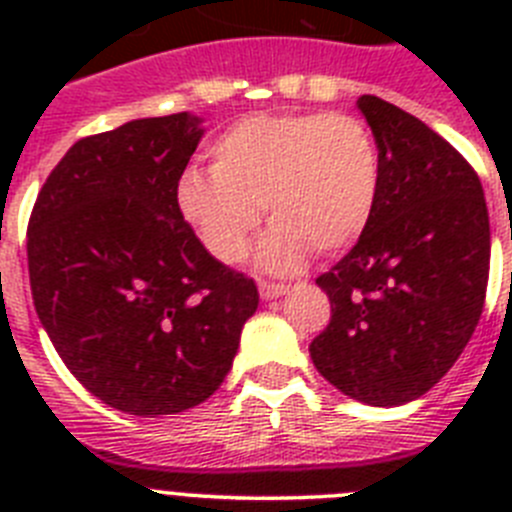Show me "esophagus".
Here are the masks:
<instances>
[{"label": "esophagus", "instance_id": "obj_1", "mask_svg": "<svg viewBox=\"0 0 512 512\" xmlns=\"http://www.w3.org/2000/svg\"><path fill=\"white\" fill-rule=\"evenodd\" d=\"M259 295H261V300H277V297L287 295V287H284V284L259 282Z\"/></svg>", "mask_w": 512, "mask_h": 512}]
</instances>
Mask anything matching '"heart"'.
<instances>
[{"label": "heart", "mask_w": 512, "mask_h": 512, "mask_svg": "<svg viewBox=\"0 0 512 512\" xmlns=\"http://www.w3.org/2000/svg\"><path fill=\"white\" fill-rule=\"evenodd\" d=\"M379 200L372 133L341 112H261L217 135L210 169L189 166L176 205L220 264L246 259L264 207L259 266L292 274L312 251L333 256L359 241Z\"/></svg>", "instance_id": "obj_1"}]
</instances>
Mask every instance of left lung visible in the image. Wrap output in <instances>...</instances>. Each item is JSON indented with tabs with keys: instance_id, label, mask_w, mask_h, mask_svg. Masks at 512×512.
Wrapping results in <instances>:
<instances>
[{
	"instance_id": "8db88e82",
	"label": "left lung",
	"mask_w": 512,
	"mask_h": 512,
	"mask_svg": "<svg viewBox=\"0 0 512 512\" xmlns=\"http://www.w3.org/2000/svg\"><path fill=\"white\" fill-rule=\"evenodd\" d=\"M379 151V200L356 246L315 282L330 323L310 359L336 390L395 408L431 390L472 338L490 274L479 176L423 120L356 99Z\"/></svg>"
}]
</instances>
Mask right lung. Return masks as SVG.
I'll list each match as a JSON object with an SVG mask.
<instances>
[{"mask_svg":"<svg viewBox=\"0 0 512 512\" xmlns=\"http://www.w3.org/2000/svg\"><path fill=\"white\" fill-rule=\"evenodd\" d=\"M202 117H143L69 148L27 225L35 312L94 397L158 418L205 402L259 307L176 205Z\"/></svg>","mask_w":512,"mask_h":512,"instance_id":"right-lung-1","label":"right lung"}]
</instances>
